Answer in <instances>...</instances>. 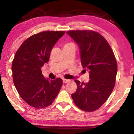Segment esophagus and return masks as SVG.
Wrapping results in <instances>:
<instances>
[{
	"label": "esophagus",
	"mask_w": 134,
	"mask_h": 134,
	"mask_svg": "<svg viewBox=\"0 0 134 134\" xmlns=\"http://www.w3.org/2000/svg\"><path fill=\"white\" fill-rule=\"evenodd\" d=\"M69 81H70V80H69V79H63V82H64V83H67V82H69Z\"/></svg>",
	"instance_id": "obj_1"
}]
</instances>
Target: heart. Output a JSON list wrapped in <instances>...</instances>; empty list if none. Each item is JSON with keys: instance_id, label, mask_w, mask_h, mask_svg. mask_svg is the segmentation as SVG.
<instances>
[{"instance_id": "heart-1", "label": "heart", "mask_w": 134, "mask_h": 134, "mask_svg": "<svg viewBox=\"0 0 134 134\" xmlns=\"http://www.w3.org/2000/svg\"><path fill=\"white\" fill-rule=\"evenodd\" d=\"M70 44H74L72 43H67L65 44V45H70Z\"/></svg>"}]
</instances>
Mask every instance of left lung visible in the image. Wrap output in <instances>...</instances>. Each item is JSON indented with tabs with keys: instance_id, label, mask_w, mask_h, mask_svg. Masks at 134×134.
<instances>
[{
	"instance_id": "8db88e82",
	"label": "left lung",
	"mask_w": 134,
	"mask_h": 134,
	"mask_svg": "<svg viewBox=\"0 0 134 134\" xmlns=\"http://www.w3.org/2000/svg\"><path fill=\"white\" fill-rule=\"evenodd\" d=\"M79 46L81 64L90 72V81L77 80L76 91L72 94L74 103L81 110L93 111L104 103L115 84L117 63L111 47L102 35L91 30L68 31Z\"/></svg>"
}]
</instances>
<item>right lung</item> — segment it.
Here are the masks:
<instances>
[{
	"mask_svg": "<svg viewBox=\"0 0 134 134\" xmlns=\"http://www.w3.org/2000/svg\"><path fill=\"white\" fill-rule=\"evenodd\" d=\"M64 31H47L32 35L16 52L12 71L14 84L21 98L35 108L50 105L62 86V79H45L41 68L48 62L50 52Z\"/></svg>",
	"mask_w": 134,
	"mask_h": 134,
	"instance_id": "add662e5",
	"label": "right lung"
}]
</instances>
